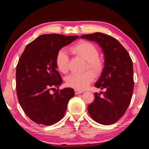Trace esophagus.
<instances>
[{
  "instance_id": "1",
  "label": "esophagus",
  "mask_w": 149,
  "mask_h": 149,
  "mask_svg": "<svg viewBox=\"0 0 149 149\" xmlns=\"http://www.w3.org/2000/svg\"><path fill=\"white\" fill-rule=\"evenodd\" d=\"M83 93L82 91H79V90H77V89L75 90V95L81 94V93Z\"/></svg>"
}]
</instances>
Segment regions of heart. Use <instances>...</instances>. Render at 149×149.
<instances>
[{
	"mask_svg": "<svg viewBox=\"0 0 149 149\" xmlns=\"http://www.w3.org/2000/svg\"><path fill=\"white\" fill-rule=\"evenodd\" d=\"M73 53L82 58L87 62V68L89 69L96 76L100 74L103 69V64L98 58L99 52L97 48L91 42L81 41L72 47ZM56 65L58 70L62 73H66L68 70L69 56L66 50L62 49L58 51L56 59ZM93 76L91 72H87L81 74H72L65 79L68 86L75 89L84 90L92 82Z\"/></svg>",
	"mask_w": 149,
	"mask_h": 149,
	"instance_id": "heart-1",
	"label": "heart"
}]
</instances>
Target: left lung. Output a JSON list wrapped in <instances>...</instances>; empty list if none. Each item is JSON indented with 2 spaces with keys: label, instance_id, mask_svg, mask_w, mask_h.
I'll list each match as a JSON object with an SVG mask.
<instances>
[{
  "label": "left lung",
  "instance_id": "8db88e82",
  "mask_svg": "<svg viewBox=\"0 0 149 149\" xmlns=\"http://www.w3.org/2000/svg\"><path fill=\"white\" fill-rule=\"evenodd\" d=\"M81 38L94 41L104 54V67L95 86L104 92L95 93L87 107L95 122L102 125L116 122L125 114L132 99L134 81L132 60L120 42L102 33L83 35Z\"/></svg>",
  "mask_w": 149,
  "mask_h": 149
}]
</instances>
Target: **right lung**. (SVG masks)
Segmentation results:
<instances>
[{
	"instance_id": "right-lung-1",
	"label": "right lung",
	"mask_w": 149,
	"mask_h": 149,
	"mask_svg": "<svg viewBox=\"0 0 149 149\" xmlns=\"http://www.w3.org/2000/svg\"><path fill=\"white\" fill-rule=\"evenodd\" d=\"M79 36L60 34L40 35L25 48L16 67V91L19 104L34 122L51 125L64 117L72 88L59 87L62 79L55 62L58 51Z\"/></svg>"
}]
</instances>
